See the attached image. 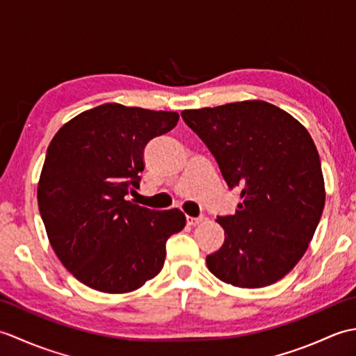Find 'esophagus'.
<instances>
[{
  "label": "esophagus",
  "mask_w": 356,
  "mask_h": 356,
  "mask_svg": "<svg viewBox=\"0 0 356 356\" xmlns=\"http://www.w3.org/2000/svg\"><path fill=\"white\" fill-rule=\"evenodd\" d=\"M205 220V217L203 216H199V217H191V216H186V223L190 225V226H195V225H199L200 222H203Z\"/></svg>",
  "instance_id": "34e87169"
}]
</instances>
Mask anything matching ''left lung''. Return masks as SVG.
Here are the masks:
<instances>
[{
	"mask_svg": "<svg viewBox=\"0 0 356 356\" xmlns=\"http://www.w3.org/2000/svg\"><path fill=\"white\" fill-rule=\"evenodd\" d=\"M182 118L216 157L225 182L241 190L236 214L217 217L225 241L207 257L208 269L237 287L278 282L305 255L326 200L311 134L264 101L184 110Z\"/></svg>",
	"mask_w": 356,
	"mask_h": 356,
	"instance_id": "1",
	"label": "left lung"
}]
</instances>
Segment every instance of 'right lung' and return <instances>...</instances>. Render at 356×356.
Returning <instances> with one entry per match:
<instances>
[{
	"label": "right lung",
	"instance_id": "1",
	"mask_svg": "<svg viewBox=\"0 0 356 356\" xmlns=\"http://www.w3.org/2000/svg\"><path fill=\"white\" fill-rule=\"evenodd\" d=\"M177 120L174 111L102 104L51 139L38 207L58 259L92 289H139L163 268L166 240L184 229L180 209L154 211L127 200L139 188L147 143Z\"/></svg>",
	"mask_w": 356,
	"mask_h": 356
}]
</instances>
